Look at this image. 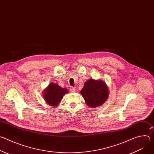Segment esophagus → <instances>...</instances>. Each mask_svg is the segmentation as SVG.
Here are the masks:
<instances>
[{"instance_id":"34e87169","label":"esophagus","mask_w":154,"mask_h":154,"mask_svg":"<svg viewBox=\"0 0 154 154\" xmlns=\"http://www.w3.org/2000/svg\"><path fill=\"white\" fill-rule=\"evenodd\" d=\"M70 91H71V93L75 92V89L74 88H73V87H71V88H70Z\"/></svg>"}]
</instances>
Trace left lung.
Listing matches in <instances>:
<instances>
[{
  "label": "left lung",
  "instance_id": "1",
  "mask_svg": "<svg viewBox=\"0 0 154 154\" xmlns=\"http://www.w3.org/2000/svg\"><path fill=\"white\" fill-rule=\"evenodd\" d=\"M80 93L86 104L89 107L94 108L102 105L106 101L109 91L103 81L91 79L85 83Z\"/></svg>",
  "mask_w": 154,
  "mask_h": 154
}]
</instances>
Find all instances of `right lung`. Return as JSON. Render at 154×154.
I'll use <instances>...</instances> for the list:
<instances>
[{
	"label": "right lung",
	"mask_w": 154,
	"mask_h": 154,
	"mask_svg": "<svg viewBox=\"0 0 154 154\" xmlns=\"http://www.w3.org/2000/svg\"><path fill=\"white\" fill-rule=\"evenodd\" d=\"M68 93V90L65 88H61L57 83H51L43 91V97L48 105L55 106L60 102L63 96Z\"/></svg>",
	"instance_id": "add662e5"
}]
</instances>
